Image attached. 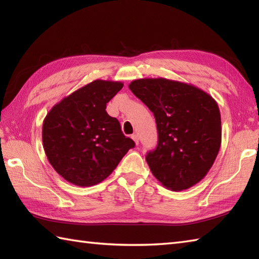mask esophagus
<instances>
[{
    "mask_svg": "<svg viewBox=\"0 0 259 259\" xmlns=\"http://www.w3.org/2000/svg\"><path fill=\"white\" fill-rule=\"evenodd\" d=\"M131 138H133V140L135 141V144L136 145H139V137H138V135H133L131 136Z\"/></svg>",
    "mask_w": 259,
    "mask_h": 259,
    "instance_id": "obj_1",
    "label": "esophagus"
}]
</instances>
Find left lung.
<instances>
[{
  "instance_id": "obj_1",
  "label": "left lung",
  "mask_w": 259,
  "mask_h": 259,
  "mask_svg": "<svg viewBox=\"0 0 259 259\" xmlns=\"http://www.w3.org/2000/svg\"><path fill=\"white\" fill-rule=\"evenodd\" d=\"M129 89L156 118L158 146L146 157L152 175L174 191L199 183L222 145L216 100L190 83L164 78L134 80Z\"/></svg>"
}]
</instances>
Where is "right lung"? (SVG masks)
Returning <instances> with one entry per match:
<instances>
[{"label":"right lung","mask_w":259,"mask_h":259,"mask_svg":"<svg viewBox=\"0 0 259 259\" xmlns=\"http://www.w3.org/2000/svg\"><path fill=\"white\" fill-rule=\"evenodd\" d=\"M122 87L119 81H92L54 104L43 120L48 160L70 184L89 187L101 183L135 147L119 121L106 111L107 103Z\"/></svg>","instance_id":"add662e5"}]
</instances>
